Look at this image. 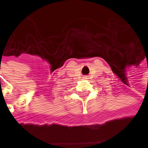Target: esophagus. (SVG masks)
<instances>
[{
	"instance_id": "esophagus-1",
	"label": "esophagus",
	"mask_w": 148,
	"mask_h": 148,
	"mask_svg": "<svg viewBox=\"0 0 148 148\" xmlns=\"http://www.w3.org/2000/svg\"><path fill=\"white\" fill-rule=\"evenodd\" d=\"M83 78H84V79H87V77H84Z\"/></svg>"
}]
</instances>
